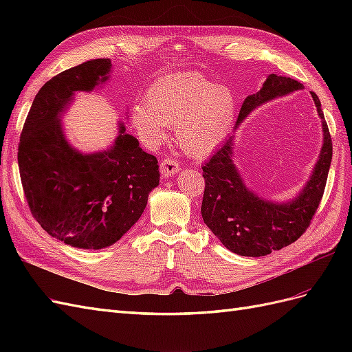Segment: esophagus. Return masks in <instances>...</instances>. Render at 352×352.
<instances>
[{"instance_id": "obj_1", "label": "esophagus", "mask_w": 352, "mask_h": 352, "mask_svg": "<svg viewBox=\"0 0 352 352\" xmlns=\"http://www.w3.org/2000/svg\"><path fill=\"white\" fill-rule=\"evenodd\" d=\"M180 170V164L173 158H164L162 163H160V172H162L163 177H170L176 175Z\"/></svg>"}]
</instances>
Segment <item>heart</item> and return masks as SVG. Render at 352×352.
I'll list each match as a JSON object with an SVG mask.
<instances>
[{
    "instance_id": "b5f03b06",
    "label": "heart",
    "mask_w": 352,
    "mask_h": 352,
    "mask_svg": "<svg viewBox=\"0 0 352 352\" xmlns=\"http://www.w3.org/2000/svg\"><path fill=\"white\" fill-rule=\"evenodd\" d=\"M238 100L230 88L198 72L167 74L155 80L146 98L132 107V124L148 145L163 142L175 126L180 148L206 157L230 135L236 122Z\"/></svg>"
}]
</instances>
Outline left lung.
<instances>
[{"instance_id":"8db88e82","label":"left lung","mask_w":352,"mask_h":352,"mask_svg":"<svg viewBox=\"0 0 352 352\" xmlns=\"http://www.w3.org/2000/svg\"><path fill=\"white\" fill-rule=\"evenodd\" d=\"M301 89H304L302 83L295 79L269 74L260 91L245 98L235 129L255 109ZM311 97L322 120L323 144L310 177L292 199L285 202L265 199L245 185L233 163L235 135L229 136L202 166L206 179L202 220L229 251L243 257H261L287 247L310 226L322 201L332 163V140L322 104L314 92Z\"/></svg>"}]
</instances>
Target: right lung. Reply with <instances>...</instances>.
Returning <instances> with one entry per match:
<instances>
[{"label":"right lung","instance_id":"1","mask_svg":"<svg viewBox=\"0 0 352 352\" xmlns=\"http://www.w3.org/2000/svg\"><path fill=\"white\" fill-rule=\"evenodd\" d=\"M111 60L85 61L39 89L19 144V170L32 214L48 235L74 248L101 250L140 220L160 184L158 162L119 122L114 142L82 153L66 138L63 116L78 92L110 79Z\"/></svg>","mask_w":352,"mask_h":352}]
</instances>
